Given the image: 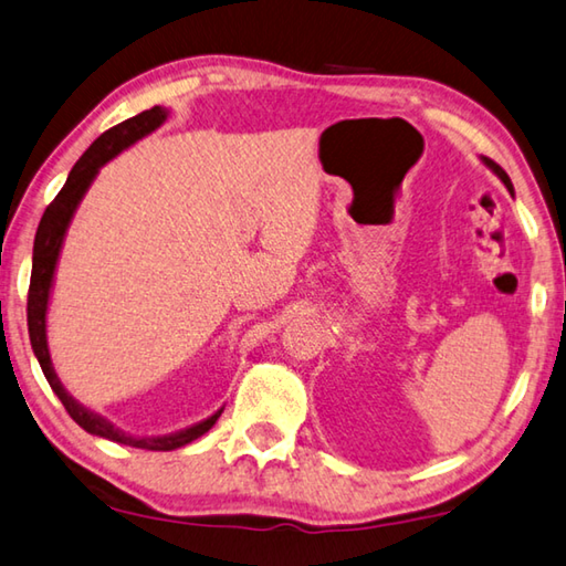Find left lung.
Listing matches in <instances>:
<instances>
[{
    "label": "left lung",
    "instance_id": "8db88e82",
    "mask_svg": "<svg viewBox=\"0 0 566 566\" xmlns=\"http://www.w3.org/2000/svg\"><path fill=\"white\" fill-rule=\"evenodd\" d=\"M482 164H484V166H488V168H490V171H492L494 176H497V178H500V181H502L504 186H507V191H510V193H514V186H512V181H510V176H507V174H504V171H502V168H500L497 164H494V161H490V158H484V156H482Z\"/></svg>",
    "mask_w": 566,
    "mask_h": 566
}]
</instances>
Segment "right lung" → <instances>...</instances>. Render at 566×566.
<instances>
[{
    "label": "right lung",
    "mask_w": 566,
    "mask_h": 566,
    "mask_svg": "<svg viewBox=\"0 0 566 566\" xmlns=\"http://www.w3.org/2000/svg\"><path fill=\"white\" fill-rule=\"evenodd\" d=\"M166 118H168V108L164 106H154L148 108V112L126 118V122L108 128L106 134L98 136L96 142L86 148V154L74 164L64 188L56 193L54 201L46 206L42 221H39L36 238H34V255H32V281H29V301H27V323H29V340H32V350L36 355L39 365H42L46 382L52 385V390L56 392V398L62 400L66 412L72 415V420L78 424V428L96 434V438L112 440L118 444H132V448L154 450V452L178 450L184 448V444L198 440L201 434H206L213 428L216 420L221 418L223 408L216 410L211 418L191 424V428H184L171 434H158V438H134V434H126L124 430L114 428V424L106 418H102V415L92 412L88 408H84L82 402L74 400L72 395L66 392L62 380H59V375L54 373V365H52V355H49V345H46V311H49V298H52L54 273H56L59 253H62L64 238L69 231V223H72V218L76 213L78 203H82L84 193L88 191V186L94 184V178L98 171H102L104 164L112 161V158L122 154L124 148L134 146L138 138L156 132Z\"/></svg>",
    "instance_id": "right-lung-1"
}]
</instances>
